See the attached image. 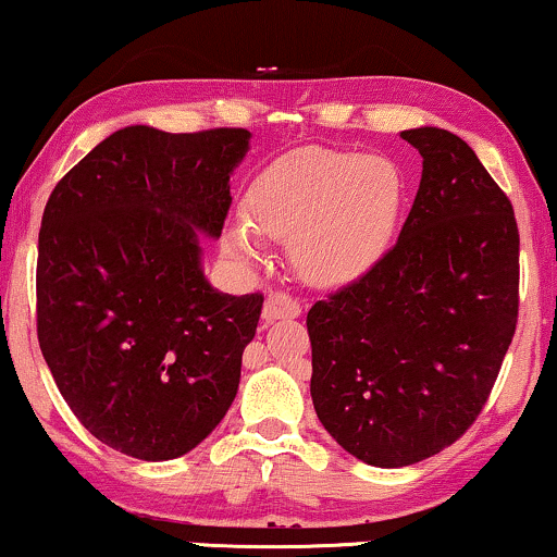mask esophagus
<instances>
[{
    "mask_svg": "<svg viewBox=\"0 0 557 557\" xmlns=\"http://www.w3.org/2000/svg\"><path fill=\"white\" fill-rule=\"evenodd\" d=\"M301 307L299 301L289 297V294L284 292H273L268 294L265 305H263V320L265 322H276V320H294L299 318Z\"/></svg>",
    "mask_w": 557,
    "mask_h": 557,
    "instance_id": "1",
    "label": "esophagus"
}]
</instances>
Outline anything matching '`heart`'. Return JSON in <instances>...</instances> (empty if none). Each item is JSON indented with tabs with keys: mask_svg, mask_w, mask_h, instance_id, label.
<instances>
[{
	"mask_svg": "<svg viewBox=\"0 0 557 557\" xmlns=\"http://www.w3.org/2000/svg\"><path fill=\"white\" fill-rule=\"evenodd\" d=\"M405 209V175L389 157L301 147L268 162L243 196L245 226L224 247L258 260L260 240L289 243L294 271L314 286H348L384 258Z\"/></svg>",
	"mask_w": 557,
	"mask_h": 557,
	"instance_id": "b5f03b06",
	"label": "heart"
}]
</instances>
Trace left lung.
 <instances>
[{"mask_svg":"<svg viewBox=\"0 0 557 557\" xmlns=\"http://www.w3.org/2000/svg\"><path fill=\"white\" fill-rule=\"evenodd\" d=\"M400 136L423 157L400 237L307 312L320 423L374 468L434 457L475 423L519 314L511 201L459 136Z\"/></svg>","mask_w":557,"mask_h":557,"instance_id":"obj_1","label":"left lung"}]
</instances>
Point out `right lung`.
Here are the masks:
<instances>
[{"instance_id": "right-lung-1", "label": "right lung", "mask_w": 557, "mask_h": 557, "mask_svg": "<svg viewBox=\"0 0 557 557\" xmlns=\"http://www.w3.org/2000/svg\"><path fill=\"white\" fill-rule=\"evenodd\" d=\"M245 128L126 126L61 177L38 235V343L79 423L162 462L226 416L263 294L216 292L201 239L219 237Z\"/></svg>"}]
</instances>
